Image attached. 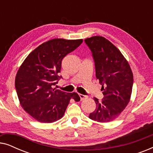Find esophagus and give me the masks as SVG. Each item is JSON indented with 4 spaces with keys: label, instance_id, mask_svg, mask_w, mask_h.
<instances>
[{
    "label": "esophagus",
    "instance_id": "1",
    "mask_svg": "<svg viewBox=\"0 0 153 153\" xmlns=\"http://www.w3.org/2000/svg\"><path fill=\"white\" fill-rule=\"evenodd\" d=\"M79 97H80L81 101H82V100H83L85 99V98L87 97V96H86V95H82V94H79Z\"/></svg>",
    "mask_w": 153,
    "mask_h": 153
}]
</instances>
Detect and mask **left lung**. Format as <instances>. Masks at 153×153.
<instances>
[{"label": "left lung", "instance_id": "8db88e82", "mask_svg": "<svg viewBox=\"0 0 153 153\" xmlns=\"http://www.w3.org/2000/svg\"><path fill=\"white\" fill-rule=\"evenodd\" d=\"M93 53L96 78L101 84L104 99L94 97L96 108L89 118L99 123L116 120L130 101L133 73L130 66L116 46L105 37L93 36L85 39Z\"/></svg>", "mask_w": 153, "mask_h": 153}]
</instances>
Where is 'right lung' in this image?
Wrapping results in <instances>:
<instances>
[{
    "label": "right lung",
    "mask_w": 153,
    "mask_h": 153,
    "mask_svg": "<svg viewBox=\"0 0 153 153\" xmlns=\"http://www.w3.org/2000/svg\"><path fill=\"white\" fill-rule=\"evenodd\" d=\"M82 42V39H50L30 52L19 68L15 88L19 103L38 122H56L63 116L71 99L80 100L76 93L53 87L61 77L58 74L62 60Z\"/></svg>",
    "instance_id": "obj_1"
}]
</instances>
